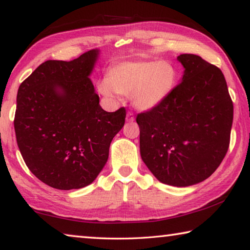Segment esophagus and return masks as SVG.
Segmentation results:
<instances>
[{
  "label": "esophagus",
  "instance_id": "34e87169",
  "mask_svg": "<svg viewBox=\"0 0 250 250\" xmlns=\"http://www.w3.org/2000/svg\"><path fill=\"white\" fill-rule=\"evenodd\" d=\"M126 121L128 122H132V121H134V115H133V112H131V111H128L126 112Z\"/></svg>",
  "mask_w": 250,
  "mask_h": 250
}]
</instances>
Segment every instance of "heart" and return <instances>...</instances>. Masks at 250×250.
Masks as SVG:
<instances>
[{
  "mask_svg": "<svg viewBox=\"0 0 250 250\" xmlns=\"http://www.w3.org/2000/svg\"><path fill=\"white\" fill-rule=\"evenodd\" d=\"M176 83L177 70L170 62H124L109 69L98 88L109 98L130 95L135 108L151 110L170 97Z\"/></svg>",
  "mask_w": 250,
  "mask_h": 250,
  "instance_id": "b5f03b06",
  "label": "heart"
}]
</instances>
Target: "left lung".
Here are the masks:
<instances>
[{"mask_svg": "<svg viewBox=\"0 0 250 250\" xmlns=\"http://www.w3.org/2000/svg\"><path fill=\"white\" fill-rule=\"evenodd\" d=\"M184 75L159 107L138 113L143 162L164 184L189 186L216 171L227 153L234 105L222 70L193 54L177 57Z\"/></svg>", "mask_w": 250, "mask_h": 250, "instance_id": "obj_1", "label": "left lung"}]
</instances>
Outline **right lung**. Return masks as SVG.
I'll return each mask as SVG.
<instances>
[{"label":"right lung","mask_w":250,"mask_h":250,"mask_svg":"<svg viewBox=\"0 0 250 250\" xmlns=\"http://www.w3.org/2000/svg\"><path fill=\"white\" fill-rule=\"evenodd\" d=\"M98 54L91 49L70 62H45L19 88V149L29 171L50 188L68 191L92 183L125 125V109L104 111L89 79Z\"/></svg>","instance_id":"add662e5"}]
</instances>
